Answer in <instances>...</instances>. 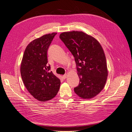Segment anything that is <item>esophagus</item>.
Listing matches in <instances>:
<instances>
[{"instance_id":"esophagus-1","label":"esophagus","mask_w":132,"mask_h":132,"mask_svg":"<svg viewBox=\"0 0 132 132\" xmlns=\"http://www.w3.org/2000/svg\"><path fill=\"white\" fill-rule=\"evenodd\" d=\"M67 74H64V75H63L62 76V77H63V78L64 79H66V78H67Z\"/></svg>"}]
</instances>
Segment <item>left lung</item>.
<instances>
[{"label": "left lung", "instance_id": "8db88e82", "mask_svg": "<svg viewBox=\"0 0 132 132\" xmlns=\"http://www.w3.org/2000/svg\"><path fill=\"white\" fill-rule=\"evenodd\" d=\"M59 38L73 55L80 79L74 92L82 98H91L105 86L108 75L104 52L93 37L81 31L62 33Z\"/></svg>", "mask_w": 132, "mask_h": 132}]
</instances>
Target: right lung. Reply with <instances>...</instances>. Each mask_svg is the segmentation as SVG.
<instances>
[{
	"instance_id": "add662e5",
	"label": "right lung",
	"mask_w": 132,
	"mask_h": 132,
	"mask_svg": "<svg viewBox=\"0 0 132 132\" xmlns=\"http://www.w3.org/2000/svg\"><path fill=\"white\" fill-rule=\"evenodd\" d=\"M57 33L42 36L26 47L20 67L21 78L30 94L40 101L54 97L59 91L61 81L47 64V51Z\"/></svg>"
}]
</instances>
